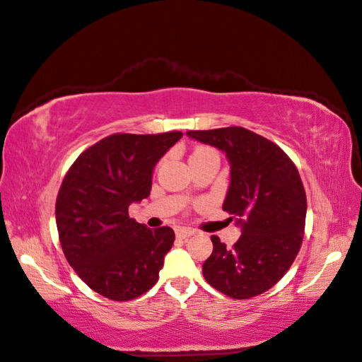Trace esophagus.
I'll list each match as a JSON object with an SVG mask.
<instances>
[{
  "label": "esophagus",
  "instance_id": "1",
  "mask_svg": "<svg viewBox=\"0 0 362 362\" xmlns=\"http://www.w3.org/2000/svg\"><path fill=\"white\" fill-rule=\"evenodd\" d=\"M175 235H177V238H180V240H185V238H189L194 235V230L187 228V227H179L175 230Z\"/></svg>",
  "mask_w": 362,
  "mask_h": 362
}]
</instances>
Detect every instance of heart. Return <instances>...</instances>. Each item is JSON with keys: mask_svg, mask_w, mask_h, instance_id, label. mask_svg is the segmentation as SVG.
Returning a JSON list of instances; mask_svg holds the SVG:
<instances>
[{"mask_svg": "<svg viewBox=\"0 0 362 362\" xmlns=\"http://www.w3.org/2000/svg\"><path fill=\"white\" fill-rule=\"evenodd\" d=\"M206 152H211V151H210V149H206V148H197V149L193 152V156H191V157L202 156V153H206Z\"/></svg>", "mask_w": 362, "mask_h": 362, "instance_id": "b5f03b06", "label": "heart"}]
</instances>
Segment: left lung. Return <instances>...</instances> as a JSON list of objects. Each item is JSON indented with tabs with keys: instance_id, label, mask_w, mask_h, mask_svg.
I'll use <instances>...</instances> for the list:
<instances>
[{
	"instance_id": "1",
	"label": "left lung",
	"mask_w": 362,
	"mask_h": 362,
	"mask_svg": "<svg viewBox=\"0 0 362 362\" xmlns=\"http://www.w3.org/2000/svg\"><path fill=\"white\" fill-rule=\"evenodd\" d=\"M187 135L226 153L230 187L222 210L241 227L233 247L211 236L205 280L238 300L263 294L288 272L302 245L306 194L297 168L275 143L244 127Z\"/></svg>"
}]
</instances>
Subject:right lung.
<instances>
[{
    "instance_id": "obj_1",
    "label": "right lung",
    "mask_w": 362,
    "mask_h": 362,
    "mask_svg": "<svg viewBox=\"0 0 362 362\" xmlns=\"http://www.w3.org/2000/svg\"><path fill=\"white\" fill-rule=\"evenodd\" d=\"M180 138L113 134L68 169L56 201L59 240L68 263L98 294L124 302L157 283L174 230L138 224L129 205L151 194L153 168Z\"/></svg>"
}]
</instances>
